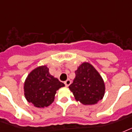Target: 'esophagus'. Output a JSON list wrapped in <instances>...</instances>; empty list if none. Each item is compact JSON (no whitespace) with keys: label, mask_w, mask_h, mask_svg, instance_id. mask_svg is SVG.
Returning a JSON list of instances; mask_svg holds the SVG:
<instances>
[{"label":"esophagus","mask_w":132,"mask_h":132,"mask_svg":"<svg viewBox=\"0 0 132 132\" xmlns=\"http://www.w3.org/2000/svg\"><path fill=\"white\" fill-rule=\"evenodd\" d=\"M64 83H65V86L68 87L69 85L71 84V80H69V79H67V80H65V82H64Z\"/></svg>","instance_id":"esophagus-1"}]
</instances>
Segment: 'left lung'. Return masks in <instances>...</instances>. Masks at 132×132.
<instances>
[{
	"mask_svg": "<svg viewBox=\"0 0 132 132\" xmlns=\"http://www.w3.org/2000/svg\"><path fill=\"white\" fill-rule=\"evenodd\" d=\"M76 77L69 86L75 99L83 105H94L103 98L105 87L97 70L89 63H82L75 71Z\"/></svg>",
	"mask_w": 132,
	"mask_h": 132,
	"instance_id": "1",
	"label": "left lung"
}]
</instances>
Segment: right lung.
Returning a JSON list of instances; mask_svg holds the SVG:
<instances>
[{
    "label": "right lung",
    "mask_w": 132,
    "mask_h": 132,
    "mask_svg": "<svg viewBox=\"0 0 132 132\" xmlns=\"http://www.w3.org/2000/svg\"><path fill=\"white\" fill-rule=\"evenodd\" d=\"M65 86L49 72L46 65L36 67L27 76L24 84L25 98L36 108L48 107L54 101L56 91Z\"/></svg>",
    "instance_id": "add662e5"
}]
</instances>
